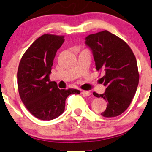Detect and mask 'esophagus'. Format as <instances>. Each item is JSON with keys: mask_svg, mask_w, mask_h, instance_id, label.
Segmentation results:
<instances>
[{"mask_svg": "<svg viewBox=\"0 0 152 152\" xmlns=\"http://www.w3.org/2000/svg\"><path fill=\"white\" fill-rule=\"evenodd\" d=\"M81 93L83 94V95L84 96H87V97H88V96L91 95V92L90 91H82Z\"/></svg>", "mask_w": 152, "mask_h": 152, "instance_id": "1", "label": "esophagus"}]
</instances>
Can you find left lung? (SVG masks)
Instances as JSON below:
<instances>
[{
  "instance_id": "obj_1",
  "label": "left lung",
  "mask_w": 152,
  "mask_h": 152,
  "mask_svg": "<svg viewBox=\"0 0 152 152\" xmlns=\"http://www.w3.org/2000/svg\"><path fill=\"white\" fill-rule=\"evenodd\" d=\"M85 45L92 51L97 70H102L104 93L93 92L107 102L101 115L114 117L123 113L132 100L139 84L136 58L127 44L107 30L85 37Z\"/></svg>"
}]
</instances>
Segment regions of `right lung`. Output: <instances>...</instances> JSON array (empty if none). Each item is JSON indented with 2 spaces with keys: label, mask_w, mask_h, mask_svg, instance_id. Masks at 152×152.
Listing matches in <instances>:
<instances>
[{
  "label": "right lung",
  "mask_w": 152,
  "mask_h": 152,
  "mask_svg": "<svg viewBox=\"0 0 152 152\" xmlns=\"http://www.w3.org/2000/svg\"><path fill=\"white\" fill-rule=\"evenodd\" d=\"M64 42V36L45 34L30 46L20 62V97L28 111L41 120L57 118L65 110L69 94L80 93L75 89L60 90L56 82L50 80L55 54Z\"/></svg>",
  "instance_id": "obj_1"
}]
</instances>
